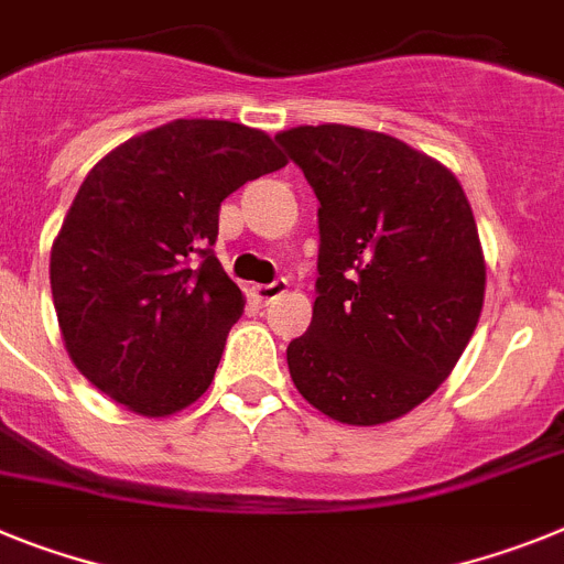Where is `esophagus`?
Instances as JSON below:
<instances>
[{"label": "esophagus", "instance_id": "esophagus-1", "mask_svg": "<svg viewBox=\"0 0 564 564\" xmlns=\"http://www.w3.org/2000/svg\"><path fill=\"white\" fill-rule=\"evenodd\" d=\"M285 291H288L285 279H276V282H271V285H253V296H257V302H262V305L273 302Z\"/></svg>", "mask_w": 564, "mask_h": 564}]
</instances>
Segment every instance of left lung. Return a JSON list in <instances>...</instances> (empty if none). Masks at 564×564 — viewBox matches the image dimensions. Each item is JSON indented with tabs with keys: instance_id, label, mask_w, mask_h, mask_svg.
<instances>
[{
	"instance_id": "1",
	"label": "left lung",
	"mask_w": 564,
	"mask_h": 564,
	"mask_svg": "<svg viewBox=\"0 0 564 564\" xmlns=\"http://www.w3.org/2000/svg\"><path fill=\"white\" fill-rule=\"evenodd\" d=\"M276 142L319 199L314 319L288 345L302 397L345 425L425 402L485 302V257L456 176L388 133L302 124Z\"/></svg>"
}]
</instances>
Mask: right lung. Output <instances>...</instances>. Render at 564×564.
Segmentation results:
<instances>
[{
    "mask_svg": "<svg viewBox=\"0 0 564 564\" xmlns=\"http://www.w3.org/2000/svg\"><path fill=\"white\" fill-rule=\"evenodd\" d=\"M285 165L268 133L225 119H176L96 162L51 250L53 307L82 377L142 416L208 391L245 311L214 253L219 205Z\"/></svg>",
    "mask_w": 564,
    "mask_h": 564,
    "instance_id": "1",
    "label": "right lung"
}]
</instances>
